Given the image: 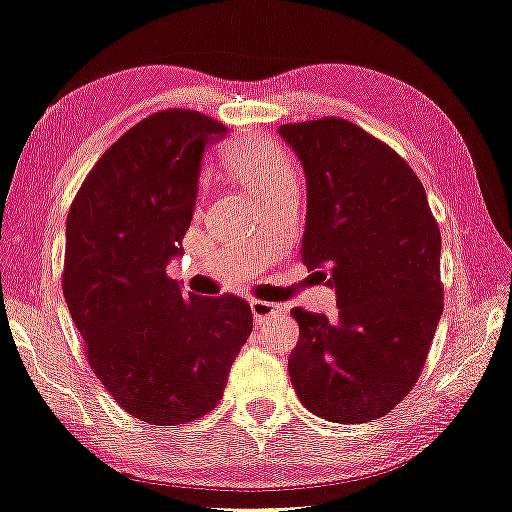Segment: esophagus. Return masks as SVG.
Instances as JSON below:
<instances>
[{"mask_svg": "<svg viewBox=\"0 0 512 512\" xmlns=\"http://www.w3.org/2000/svg\"><path fill=\"white\" fill-rule=\"evenodd\" d=\"M250 310H253V317L257 324L269 322V319L282 315V305L271 303V301H250Z\"/></svg>", "mask_w": 512, "mask_h": 512, "instance_id": "esophagus-1", "label": "esophagus"}]
</instances>
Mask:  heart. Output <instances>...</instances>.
<instances>
[{
	"mask_svg": "<svg viewBox=\"0 0 512 512\" xmlns=\"http://www.w3.org/2000/svg\"><path fill=\"white\" fill-rule=\"evenodd\" d=\"M232 177L250 193L266 202L271 195L287 186H296V170L292 160L273 142L253 140L234 147L225 160Z\"/></svg>",
	"mask_w": 512,
	"mask_h": 512,
	"instance_id": "b5f03b06",
	"label": "heart"
}]
</instances>
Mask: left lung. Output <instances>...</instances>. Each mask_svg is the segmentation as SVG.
<instances>
[{
	"mask_svg": "<svg viewBox=\"0 0 512 512\" xmlns=\"http://www.w3.org/2000/svg\"><path fill=\"white\" fill-rule=\"evenodd\" d=\"M308 188L301 259L338 294V317L294 308L289 379L333 423L386 416L416 384L444 312L441 234L421 179L352 121L278 128Z\"/></svg>",
	"mask_w": 512,
	"mask_h": 512,
	"instance_id": "obj_1",
	"label": "left lung"
}]
</instances>
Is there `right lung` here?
<instances>
[{
    "label": "right lung",
    "instance_id": "right-lung-1",
    "mask_svg": "<svg viewBox=\"0 0 512 512\" xmlns=\"http://www.w3.org/2000/svg\"><path fill=\"white\" fill-rule=\"evenodd\" d=\"M225 133L193 110L151 114L98 158L66 218L64 296L91 370L151 425L216 407L253 331L239 296L186 294L167 276L193 220L204 149Z\"/></svg>",
    "mask_w": 512,
    "mask_h": 512
}]
</instances>
